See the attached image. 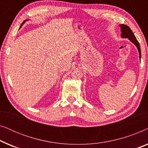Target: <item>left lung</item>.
<instances>
[{"label":"left lung","instance_id":"1","mask_svg":"<svg viewBox=\"0 0 148 148\" xmlns=\"http://www.w3.org/2000/svg\"><path fill=\"white\" fill-rule=\"evenodd\" d=\"M120 26L121 27V32H122V34H121V36H122V38H129V39L132 42L135 46H137V49H138V51H139V58H141L140 46H139V42L137 40V38H135L134 34L133 33L132 30L130 29V27H129V26H127L126 25H124V24H122V25H121Z\"/></svg>","mask_w":148,"mask_h":148}]
</instances>
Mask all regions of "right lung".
I'll return each mask as SVG.
<instances>
[{
    "instance_id": "obj_1",
    "label": "right lung",
    "mask_w": 148,
    "mask_h": 148,
    "mask_svg": "<svg viewBox=\"0 0 148 148\" xmlns=\"http://www.w3.org/2000/svg\"><path fill=\"white\" fill-rule=\"evenodd\" d=\"M25 21H24L23 22V23H22V24H21V26H22V25H23V24L24 23H25Z\"/></svg>"
}]
</instances>
